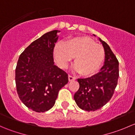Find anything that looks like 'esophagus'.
I'll return each mask as SVG.
<instances>
[{
	"label": "esophagus",
	"instance_id": "obj_1",
	"mask_svg": "<svg viewBox=\"0 0 135 135\" xmlns=\"http://www.w3.org/2000/svg\"><path fill=\"white\" fill-rule=\"evenodd\" d=\"M76 78L74 77V76H71V75H69V80L70 81H74V80H76Z\"/></svg>",
	"mask_w": 135,
	"mask_h": 135
}]
</instances>
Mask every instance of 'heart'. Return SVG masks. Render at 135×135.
I'll use <instances>...</instances> for the list:
<instances>
[{
	"mask_svg": "<svg viewBox=\"0 0 135 135\" xmlns=\"http://www.w3.org/2000/svg\"><path fill=\"white\" fill-rule=\"evenodd\" d=\"M54 56L58 65L65 69L75 57L74 69L84 76H90L99 70L104 58L103 46L86 36H76L57 43Z\"/></svg>",
	"mask_w": 135,
	"mask_h": 135,
	"instance_id": "1",
	"label": "heart"
}]
</instances>
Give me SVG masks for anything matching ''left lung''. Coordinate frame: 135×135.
<instances>
[{
  "mask_svg": "<svg viewBox=\"0 0 135 135\" xmlns=\"http://www.w3.org/2000/svg\"><path fill=\"white\" fill-rule=\"evenodd\" d=\"M99 40L104 48V65L97 74L78 79L80 88L74 95L79 108L88 112L100 109L109 101L119 78V62L116 57L105 42Z\"/></svg>",
  "mask_w": 135,
  "mask_h": 135,
  "instance_id": "1",
  "label": "left lung"
}]
</instances>
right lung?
Masks as SVG:
<instances>
[{
    "instance_id": "obj_1",
    "label": "right lung",
    "mask_w": 135,
    "mask_h": 135,
    "mask_svg": "<svg viewBox=\"0 0 135 135\" xmlns=\"http://www.w3.org/2000/svg\"><path fill=\"white\" fill-rule=\"evenodd\" d=\"M60 31L54 30L32 42L20 55L16 84L20 100L36 112L55 104L59 91L69 81L68 74L54 65V48Z\"/></svg>"
}]
</instances>
